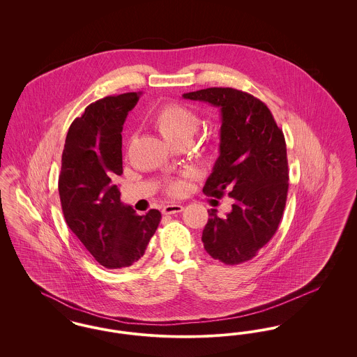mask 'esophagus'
I'll return each mask as SVG.
<instances>
[{
  "label": "esophagus",
  "instance_id": "esophagus-1",
  "mask_svg": "<svg viewBox=\"0 0 357 357\" xmlns=\"http://www.w3.org/2000/svg\"><path fill=\"white\" fill-rule=\"evenodd\" d=\"M183 210V206L182 204H166L163 207V214H176V213H181Z\"/></svg>",
  "mask_w": 357,
  "mask_h": 357
}]
</instances>
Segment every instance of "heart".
Listing matches in <instances>:
<instances>
[{
	"mask_svg": "<svg viewBox=\"0 0 357 357\" xmlns=\"http://www.w3.org/2000/svg\"><path fill=\"white\" fill-rule=\"evenodd\" d=\"M153 127L171 144L190 142L199 126L197 115L181 104H166L159 108L153 116ZM171 195L183 192L185 185L182 181H171L166 187Z\"/></svg>",
	"mask_w": 357,
	"mask_h": 357,
	"instance_id": "b5f03b06",
	"label": "heart"
}]
</instances>
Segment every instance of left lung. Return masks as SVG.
Here are the masks:
<instances>
[{"instance_id": "1", "label": "left lung", "mask_w": 357, "mask_h": 357, "mask_svg": "<svg viewBox=\"0 0 357 357\" xmlns=\"http://www.w3.org/2000/svg\"><path fill=\"white\" fill-rule=\"evenodd\" d=\"M183 98L221 108L220 156L204 192L234 201L222 218L208 210L204 249L226 265L246 262L272 239L284 214L289 171L282 130L266 104L248 92L214 86Z\"/></svg>"}]
</instances>
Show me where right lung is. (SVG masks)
<instances>
[{
  "mask_svg": "<svg viewBox=\"0 0 357 357\" xmlns=\"http://www.w3.org/2000/svg\"><path fill=\"white\" fill-rule=\"evenodd\" d=\"M142 92L107 96L89 104L69 127L59 176L66 222L107 269L135 265L162 218L159 210L137 215L120 202L114 178L123 174L121 131Z\"/></svg>",
  "mask_w": 357,
  "mask_h": 357,
  "instance_id": "right-lung-1",
  "label": "right lung"
}]
</instances>
